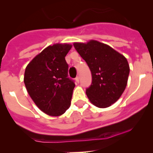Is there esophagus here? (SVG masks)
Returning a JSON list of instances; mask_svg holds the SVG:
<instances>
[{
  "label": "esophagus",
  "mask_w": 153,
  "mask_h": 153,
  "mask_svg": "<svg viewBox=\"0 0 153 153\" xmlns=\"http://www.w3.org/2000/svg\"><path fill=\"white\" fill-rule=\"evenodd\" d=\"M75 81H76V83H79V76H76V79H75Z\"/></svg>",
  "instance_id": "esophagus-1"
}]
</instances>
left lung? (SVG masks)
Here are the masks:
<instances>
[{"mask_svg": "<svg viewBox=\"0 0 153 153\" xmlns=\"http://www.w3.org/2000/svg\"><path fill=\"white\" fill-rule=\"evenodd\" d=\"M92 73V85L86 90L90 102L105 108L120 98L127 85L129 65L126 58L108 45L91 39L74 42Z\"/></svg>", "mask_w": 153, "mask_h": 153, "instance_id": "8db88e82", "label": "left lung"}]
</instances>
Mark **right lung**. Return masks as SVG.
Wrapping results in <instances>:
<instances>
[{
    "label": "right lung",
    "mask_w": 153,
    "mask_h": 153,
    "mask_svg": "<svg viewBox=\"0 0 153 153\" xmlns=\"http://www.w3.org/2000/svg\"><path fill=\"white\" fill-rule=\"evenodd\" d=\"M72 45L56 43L37 54L27 66L24 82L39 110L51 116L64 114L71 105L75 85L68 77L65 57Z\"/></svg>",
    "instance_id": "add662e5"
}]
</instances>
